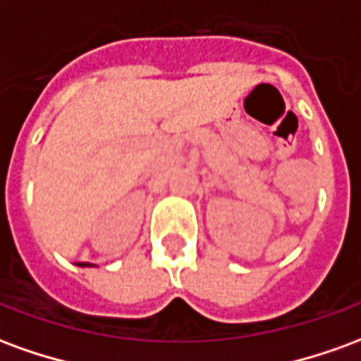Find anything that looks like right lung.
Wrapping results in <instances>:
<instances>
[{"mask_svg":"<svg viewBox=\"0 0 361 361\" xmlns=\"http://www.w3.org/2000/svg\"><path fill=\"white\" fill-rule=\"evenodd\" d=\"M79 267H94V265H90V263H79Z\"/></svg>","mask_w":361,"mask_h":361,"instance_id":"1","label":"right lung"}]
</instances>
